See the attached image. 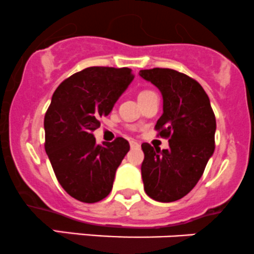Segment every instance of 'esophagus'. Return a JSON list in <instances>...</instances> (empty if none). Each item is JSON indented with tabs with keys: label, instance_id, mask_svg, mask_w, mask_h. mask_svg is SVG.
<instances>
[{
	"label": "esophagus",
	"instance_id": "esophagus-1",
	"mask_svg": "<svg viewBox=\"0 0 254 254\" xmlns=\"http://www.w3.org/2000/svg\"><path fill=\"white\" fill-rule=\"evenodd\" d=\"M129 145H130V148H139V143H137V142H135V140H130V142H129Z\"/></svg>",
	"mask_w": 254,
	"mask_h": 254
}]
</instances>
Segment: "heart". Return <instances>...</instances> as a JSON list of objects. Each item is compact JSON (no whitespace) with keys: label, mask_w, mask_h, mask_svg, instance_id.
Listing matches in <instances>:
<instances>
[{"label":"heart","mask_w":254,"mask_h":254,"mask_svg":"<svg viewBox=\"0 0 254 254\" xmlns=\"http://www.w3.org/2000/svg\"><path fill=\"white\" fill-rule=\"evenodd\" d=\"M149 93H153V91H150V90H143V91H140V93L138 94V100H139V99H142L143 96L148 95Z\"/></svg>","instance_id":"heart-1"}]
</instances>
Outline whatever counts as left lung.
Returning <instances> with one entry per match:
<instances>
[{"label": "left lung", "instance_id": "obj_1", "mask_svg": "<svg viewBox=\"0 0 254 254\" xmlns=\"http://www.w3.org/2000/svg\"><path fill=\"white\" fill-rule=\"evenodd\" d=\"M139 75L163 95V115L155 125L169 148L143 143L142 179L146 194L163 203L181 199L193 190L215 149V115L202 85L170 68L142 69Z\"/></svg>", "mask_w": 254, "mask_h": 254}]
</instances>
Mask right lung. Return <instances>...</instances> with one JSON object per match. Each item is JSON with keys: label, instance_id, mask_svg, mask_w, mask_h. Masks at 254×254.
<instances>
[{"label": "right lung", "instance_id": "right-lung-1", "mask_svg": "<svg viewBox=\"0 0 254 254\" xmlns=\"http://www.w3.org/2000/svg\"><path fill=\"white\" fill-rule=\"evenodd\" d=\"M134 75L132 69L88 67L57 87L44 119L45 150L57 181L77 200L108 197L129 143L119 137L96 144L93 130L108 116Z\"/></svg>", "mask_w": 254, "mask_h": 254}]
</instances>
